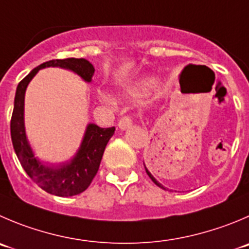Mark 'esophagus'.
<instances>
[{"mask_svg": "<svg viewBox=\"0 0 249 249\" xmlns=\"http://www.w3.org/2000/svg\"><path fill=\"white\" fill-rule=\"evenodd\" d=\"M131 126L132 118L129 117V116H124V117L121 118L120 122H118V128H120L121 131H126V129H128Z\"/></svg>", "mask_w": 249, "mask_h": 249, "instance_id": "esophagus-1", "label": "esophagus"}]
</instances>
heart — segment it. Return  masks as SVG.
Listing matches in <instances>:
<instances>
[{
    "instance_id": "heart-1",
    "label": "heart",
    "mask_w": 249,
    "mask_h": 249,
    "mask_svg": "<svg viewBox=\"0 0 249 249\" xmlns=\"http://www.w3.org/2000/svg\"><path fill=\"white\" fill-rule=\"evenodd\" d=\"M146 85H148V83H137L136 85H133V87H129L128 89H127L126 94L128 96H131V98H137V96L141 95L142 90H143ZM101 98H103L105 101H107V103H112V99H111L108 95H106V94H103V95H101Z\"/></svg>"
}]
</instances>
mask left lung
Here are the masks:
<instances>
[{"instance_id": "obj_1", "label": "left lung", "mask_w": 249, "mask_h": 249, "mask_svg": "<svg viewBox=\"0 0 249 249\" xmlns=\"http://www.w3.org/2000/svg\"><path fill=\"white\" fill-rule=\"evenodd\" d=\"M144 167H145V171H146V174H148V176H149V177H150V178H151V181H153V182H154V183H155V184H156V186H158V187H160V188H162V189H166V188H165V187H164V186H162V184H161V183H160V182H158V181H156V178H155V177H154V176H153V174H151V172H150V171H149V170H148V167H146V166H145V164H144Z\"/></svg>"}]
</instances>
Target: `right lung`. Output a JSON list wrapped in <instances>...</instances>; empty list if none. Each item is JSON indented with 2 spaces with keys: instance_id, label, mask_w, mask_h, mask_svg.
Instances as JSON below:
<instances>
[{
  "instance_id": "1",
  "label": "right lung",
  "mask_w": 249,
  "mask_h": 249,
  "mask_svg": "<svg viewBox=\"0 0 249 249\" xmlns=\"http://www.w3.org/2000/svg\"><path fill=\"white\" fill-rule=\"evenodd\" d=\"M47 67H60L72 71L87 83L91 82L95 72L94 66L84 58L51 60L34 68L17 87L11 120V138L20 165L40 188L58 197H72L84 192L95 177L106 145L115 133V127L100 128L95 123H89L85 128L79 149L71 160L58 165H49L40 161L34 155L25 133L24 98L28 85L35 74Z\"/></svg>"
}]
</instances>
